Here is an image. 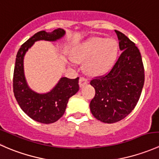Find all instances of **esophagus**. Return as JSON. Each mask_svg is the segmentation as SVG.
Returning a JSON list of instances; mask_svg holds the SVG:
<instances>
[{
    "label": "esophagus",
    "mask_w": 159,
    "mask_h": 159,
    "mask_svg": "<svg viewBox=\"0 0 159 159\" xmlns=\"http://www.w3.org/2000/svg\"><path fill=\"white\" fill-rule=\"evenodd\" d=\"M89 83V80L86 79L85 78H83V77H81L79 79V85L80 87H83L84 85L87 84Z\"/></svg>",
    "instance_id": "esophagus-1"
}]
</instances>
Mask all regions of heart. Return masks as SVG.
Wrapping results in <instances>:
<instances>
[{"instance_id":"1","label":"heart","mask_w":159,"mask_h":159,"mask_svg":"<svg viewBox=\"0 0 159 159\" xmlns=\"http://www.w3.org/2000/svg\"><path fill=\"white\" fill-rule=\"evenodd\" d=\"M118 52L114 38H92L78 44L72 52L75 61L83 63L84 72L91 76L103 75L115 64Z\"/></svg>"}]
</instances>
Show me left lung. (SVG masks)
Here are the masks:
<instances>
[{"label": "left lung", "instance_id": "1", "mask_svg": "<svg viewBox=\"0 0 159 159\" xmlns=\"http://www.w3.org/2000/svg\"><path fill=\"white\" fill-rule=\"evenodd\" d=\"M115 31L122 52L109 73L90 82L95 89L90 110L96 119L108 124L121 121L132 111L145 81V70L139 48L124 34Z\"/></svg>", "mask_w": 159, "mask_h": 159}]
</instances>
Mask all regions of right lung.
I'll return each mask as SVG.
<instances>
[{"instance_id": "1", "label": "right lung", "mask_w": 159, "mask_h": 159, "mask_svg": "<svg viewBox=\"0 0 159 159\" xmlns=\"http://www.w3.org/2000/svg\"><path fill=\"white\" fill-rule=\"evenodd\" d=\"M65 34V30L62 28L52 32L45 30L38 32L22 44L16 56L13 78L14 96L23 111L40 123H54L64 115L69 98L79 90V78L70 79L61 77L48 92H36L30 89L27 82L24 70V57L36 41H56Z\"/></svg>"}]
</instances>
